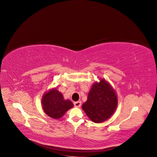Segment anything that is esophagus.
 Segmentation results:
<instances>
[{
    "label": "esophagus",
    "instance_id": "34e87169",
    "mask_svg": "<svg viewBox=\"0 0 157 157\" xmlns=\"http://www.w3.org/2000/svg\"><path fill=\"white\" fill-rule=\"evenodd\" d=\"M74 107H76V108H79V107L81 105V101L74 102Z\"/></svg>",
    "mask_w": 157,
    "mask_h": 157
}]
</instances>
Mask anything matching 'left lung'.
Listing matches in <instances>:
<instances>
[{
    "label": "left lung",
    "mask_w": 157,
    "mask_h": 157,
    "mask_svg": "<svg viewBox=\"0 0 157 157\" xmlns=\"http://www.w3.org/2000/svg\"><path fill=\"white\" fill-rule=\"evenodd\" d=\"M118 98L112 86L104 79L95 83L82 109L94 123H101L109 118L116 110Z\"/></svg>",
    "instance_id": "left-lung-1"
}]
</instances>
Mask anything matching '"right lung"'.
Here are the masks:
<instances>
[{"label":"right lung","instance_id":"1","mask_svg":"<svg viewBox=\"0 0 157 157\" xmlns=\"http://www.w3.org/2000/svg\"><path fill=\"white\" fill-rule=\"evenodd\" d=\"M42 107L45 113L53 119H59L74 106L69 100H65L56 88H53L43 96Z\"/></svg>","mask_w":157,"mask_h":157}]
</instances>
